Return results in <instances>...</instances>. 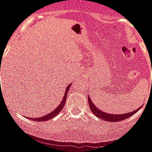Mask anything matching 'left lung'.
Instances as JSON below:
<instances>
[{
	"label": "left lung",
	"instance_id": "left-lung-1",
	"mask_svg": "<svg viewBox=\"0 0 152 152\" xmlns=\"http://www.w3.org/2000/svg\"><path fill=\"white\" fill-rule=\"evenodd\" d=\"M88 101H89V106L92 112L93 113L96 115V117H98L100 119H103V120L107 121H113V122H116V121H121L125 120V119H127L128 117H131L134 114L136 113L138 111V109L136 110H134L131 113H121L118 114V115H116V114H109L106 113H104L102 112L101 110H99L97 108V107H96V105L92 103V101L90 99V98H88Z\"/></svg>",
	"mask_w": 152,
	"mask_h": 152
}]
</instances>
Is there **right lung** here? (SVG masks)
Listing matches in <instances>:
<instances>
[{
    "mask_svg": "<svg viewBox=\"0 0 152 152\" xmlns=\"http://www.w3.org/2000/svg\"><path fill=\"white\" fill-rule=\"evenodd\" d=\"M69 87H70V85H69L68 87H66V90H65V96L63 97V99L61 103L56 108V109L54 110V111L51 112L50 113L47 114V115H45L44 117H39V118H36V117H34V118H31L32 121H48L53 118V117H55L57 115V113H59L61 110L64 108V106H65V100H66V98H67V93L69 91Z\"/></svg>",
    "mask_w": 152,
    "mask_h": 152,
    "instance_id": "1",
    "label": "right lung"
}]
</instances>
